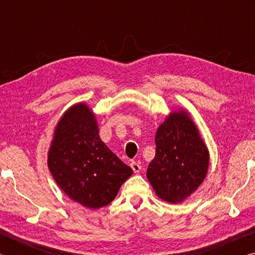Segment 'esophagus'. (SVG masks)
Returning a JSON list of instances; mask_svg holds the SVG:
<instances>
[{
  "label": "esophagus",
  "instance_id": "1",
  "mask_svg": "<svg viewBox=\"0 0 255 255\" xmlns=\"http://www.w3.org/2000/svg\"><path fill=\"white\" fill-rule=\"evenodd\" d=\"M130 167L132 169V171L135 172V173H138V172H139L140 169H141L140 164L135 162V161H131V162H130Z\"/></svg>",
  "mask_w": 255,
  "mask_h": 255
}]
</instances>
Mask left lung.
<instances>
[{
	"label": "left lung",
	"mask_w": 255,
	"mask_h": 255,
	"mask_svg": "<svg viewBox=\"0 0 255 255\" xmlns=\"http://www.w3.org/2000/svg\"><path fill=\"white\" fill-rule=\"evenodd\" d=\"M156 153L148 164L147 179L161 199L181 202L205 180L208 148L185 110L171 112L155 135Z\"/></svg>",
	"instance_id": "8db88e82"
}]
</instances>
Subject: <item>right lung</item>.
<instances>
[{"label": "right lung", "instance_id": "right-lung-1", "mask_svg": "<svg viewBox=\"0 0 255 255\" xmlns=\"http://www.w3.org/2000/svg\"><path fill=\"white\" fill-rule=\"evenodd\" d=\"M48 167L59 188L90 209L109 205L132 174L101 140L96 116L83 102L72 106L56 126Z\"/></svg>", "mask_w": 255, "mask_h": 255}]
</instances>
